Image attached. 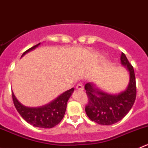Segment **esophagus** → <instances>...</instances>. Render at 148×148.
Listing matches in <instances>:
<instances>
[{"mask_svg": "<svg viewBox=\"0 0 148 148\" xmlns=\"http://www.w3.org/2000/svg\"><path fill=\"white\" fill-rule=\"evenodd\" d=\"M76 88H77V90H84V87H83V84H82V83H79V84H77V85L76 86Z\"/></svg>", "mask_w": 148, "mask_h": 148, "instance_id": "1", "label": "esophagus"}]
</instances>
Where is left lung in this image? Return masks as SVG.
I'll use <instances>...</instances> for the list:
<instances>
[{"instance_id":"left-lung-1","label":"left lung","mask_w":148,"mask_h":148,"mask_svg":"<svg viewBox=\"0 0 148 148\" xmlns=\"http://www.w3.org/2000/svg\"><path fill=\"white\" fill-rule=\"evenodd\" d=\"M121 63L130 74L128 87L124 91L112 95L100 90L94 83L88 82L84 85L89 101L85 107L86 114L90 120L101 125H111L122 119L135 101V74L124 53H121Z\"/></svg>"}]
</instances>
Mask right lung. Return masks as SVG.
<instances>
[{
	"label": "right lung",
	"instance_id": "right-lung-1",
	"mask_svg": "<svg viewBox=\"0 0 148 148\" xmlns=\"http://www.w3.org/2000/svg\"><path fill=\"white\" fill-rule=\"evenodd\" d=\"M40 44V42L26 51L21 57L29 51L35 49ZM74 90V87H72L60 95L48 104L38 108L26 107L23 106L16 98L13 92L12 98L16 109L27 123L36 127L50 129L59 124L63 119L66 110L67 102Z\"/></svg>",
	"mask_w": 148,
	"mask_h": 148
}]
</instances>
